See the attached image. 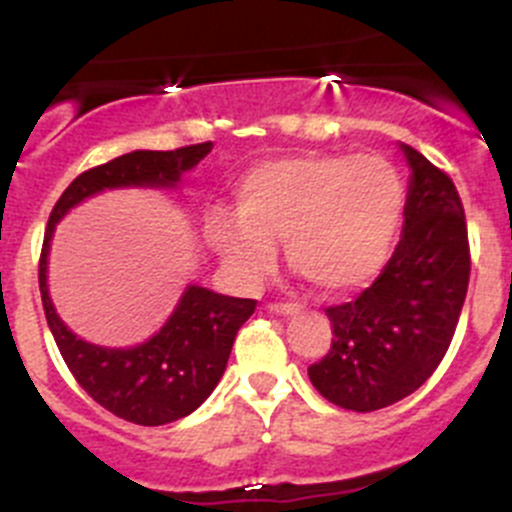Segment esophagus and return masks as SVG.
<instances>
[{"instance_id": "1", "label": "esophagus", "mask_w": 512, "mask_h": 512, "mask_svg": "<svg viewBox=\"0 0 512 512\" xmlns=\"http://www.w3.org/2000/svg\"><path fill=\"white\" fill-rule=\"evenodd\" d=\"M269 311H271V314L291 316V314H299L301 306L299 304H279V301H274V304H269Z\"/></svg>"}]
</instances>
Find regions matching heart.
Masks as SVG:
<instances>
[{
	"label": "heart",
	"instance_id": "heart-1",
	"mask_svg": "<svg viewBox=\"0 0 512 512\" xmlns=\"http://www.w3.org/2000/svg\"><path fill=\"white\" fill-rule=\"evenodd\" d=\"M233 216H211L208 238L238 274L256 279L284 241L286 261L321 294L369 284L387 264L405 213V183L379 155L294 153L236 180Z\"/></svg>",
	"mask_w": 512,
	"mask_h": 512
}]
</instances>
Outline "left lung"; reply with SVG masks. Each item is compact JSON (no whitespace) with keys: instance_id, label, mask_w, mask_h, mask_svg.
Instances as JSON below:
<instances>
[{"instance_id":"left-lung-1","label":"left lung","mask_w":512,"mask_h":512,"mask_svg":"<svg viewBox=\"0 0 512 512\" xmlns=\"http://www.w3.org/2000/svg\"><path fill=\"white\" fill-rule=\"evenodd\" d=\"M402 150L412 168L402 238L369 289L326 309L332 349L309 367L321 397L344 410H382L420 389L465 304L470 243L455 183L415 148Z\"/></svg>"}]
</instances>
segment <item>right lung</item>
Instances as JSON below:
<instances>
[{
  "instance_id": "right-lung-1",
  "label": "right lung",
  "mask_w": 512,
  "mask_h": 512,
  "mask_svg": "<svg viewBox=\"0 0 512 512\" xmlns=\"http://www.w3.org/2000/svg\"><path fill=\"white\" fill-rule=\"evenodd\" d=\"M213 143L175 150H133L77 175L47 221L40 256V294L47 324L72 377L97 405L120 420L143 427L168 425L191 415L216 389L226 372L233 339L256 301L188 286L155 337L130 349L82 342L57 316L47 291V253L55 226L70 208L107 188H175L180 175L196 168Z\"/></svg>"
}]
</instances>
